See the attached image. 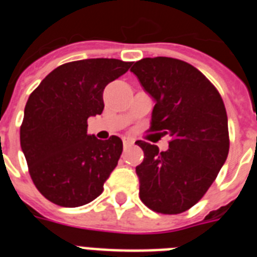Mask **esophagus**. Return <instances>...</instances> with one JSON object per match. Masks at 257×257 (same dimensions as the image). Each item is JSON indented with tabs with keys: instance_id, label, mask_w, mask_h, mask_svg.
Returning <instances> with one entry per match:
<instances>
[{
	"instance_id": "1",
	"label": "esophagus",
	"mask_w": 257,
	"mask_h": 257,
	"mask_svg": "<svg viewBox=\"0 0 257 257\" xmlns=\"http://www.w3.org/2000/svg\"><path fill=\"white\" fill-rule=\"evenodd\" d=\"M122 144H124V147H128V146H132V145L135 144V141H133V140L129 137H124L122 138Z\"/></svg>"
}]
</instances>
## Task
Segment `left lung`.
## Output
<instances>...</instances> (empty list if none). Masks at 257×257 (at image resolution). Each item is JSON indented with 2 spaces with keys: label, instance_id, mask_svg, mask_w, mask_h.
I'll return each mask as SVG.
<instances>
[{
  "label": "left lung",
  "instance_id": "obj_1",
  "mask_svg": "<svg viewBox=\"0 0 257 257\" xmlns=\"http://www.w3.org/2000/svg\"><path fill=\"white\" fill-rule=\"evenodd\" d=\"M131 71L155 102L150 131L172 138L167 151L136 142L145 154L136 167L140 198L153 211L177 215L202 199L226 160L224 102L206 76L180 59L144 58Z\"/></svg>",
  "mask_w": 257,
  "mask_h": 257
}]
</instances>
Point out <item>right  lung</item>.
Listing matches in <instances>:
<instances>
[{
    "label": "right lung",
    "instance_id": "1",
    "mask_svg": "<svg viewBox=\"0 0 257 257\" xmlns=\"http://www.w3.org/2000/svg\"><path fill=\"white\" fill-rule=\"evenodd\" d=\"M132 62L95 58L51 71L32 91L21 126V146L37 190L61 207L84 206L103 191L117 166L122 141L88 135V119L103 111L108 82Z\"/></svg>",
    "mask_w": 257,
    "mask_h": 257
}]
</instances>
